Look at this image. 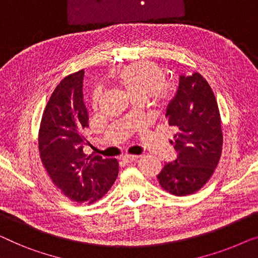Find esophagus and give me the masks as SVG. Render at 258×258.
Instances as JSON below:
<instances>
[{"label": "esophagus", "instance_id": "esophagus-1", "mask_svg": "<svg viewBox=\"0 0 258 258\" xmlns=\"http://www.w3.org/2000/svg\"><path fill=\"white\" fill-rule=\"evenodd\" d=\"M138 158L137 156H134V155H125V156H122L121 160L123 163H132L134 160H136Z\"/></svg>", "mask_w": 258, "mask_h": 258}]
</instances>
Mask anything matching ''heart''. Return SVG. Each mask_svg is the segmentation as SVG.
<instances>
[{
  "instance_id": "obj_1",
  "label": "heart",
  "mask_w": 258,
  "mask_h": 258,
  "mask_svg": "<svg viewBox=\"0 0 258 258\" xmlns=\"http://www.w3.org/2000/svg\"><path fill=\"white\" fill-rule=\"evenodd\" d=\"M166 72L159 64L150 60L129 64L115 74V81L124 89L133 101L147 100L151 96L155 103L165 104L173 98V87L165 83ZM101 96V89L93 93V106H96Z\"/></svg>"
}]
</instances>
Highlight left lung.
Instances as JSON below:
<instances>
[{
	"label": "left lung",
	"mask_w": 258,
	"mask_h": 258,
	"mask_svg": "<svg viewBox=\"0 0 258 258\" xmlns=\"http://www.w3.org/2000/svg\"><path fill=\"white\" fill-rule=\"evenodd\" d=\"M165 117L175 132L170 143L178 156L174 162L165 163L157 178L170 194L188 196L210 180L223 144L218 102L200 73L180 77L177 94L167 106Z\"/></svg>",
	"instance_id": "obj_1"
}]
</instances>
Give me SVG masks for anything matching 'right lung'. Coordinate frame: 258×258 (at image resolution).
I'll use <instances>...</instances> for the list:
<instances>
[{
	"label": "right lung",
	"mask_w": 258,
	"mask_h": 258,
	"mask_svg": "<svg viewBox=\"0 0 258 258\" xmlns=\"http://www.w3.org/2000/svg\"><path fill=\"white\" fill-rule=\"evenodd\" d=\"M84 70L65 77L48 99L40 121V160L53 184L78 204L101 199L116 180L118 162L87 157L83 148L88 114L83 98Z\"/></svg>",
	"instance_id": "right-lung-1"
}]
</instances>
